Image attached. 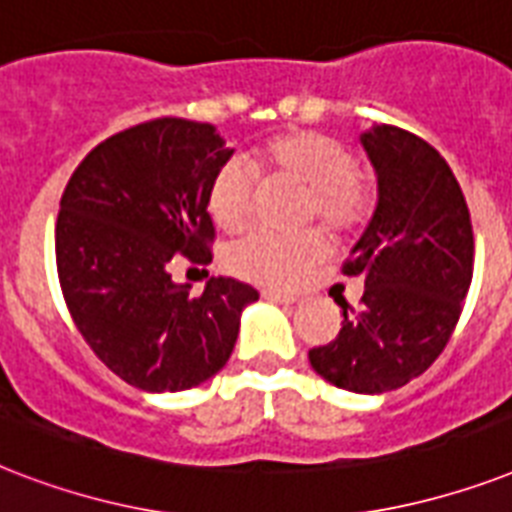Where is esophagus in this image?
I'll list each match as a JSON object with an SVG mask.
<instances>
[{
    "instance_id": "1",
    "label": "esophagus",
    "mask_w": 512,
    "mask_h": 512,
    "mask_svg": "<svg viewBox=\"0 0 512 512\" xmlns=\"http://www.w3.org/2000/svg\"><path fill=\"white\" fill-rule=\"evenodd\" d=\"M263 300H271V303L279 305H295L297 297L287 295V292H273V289H263Z\"/></svg>"
}]
</instances>
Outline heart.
<instances>
[{
    "mask_svg": "<svg viewBox=\"0 0 512 512\" xmlns=\"http://www.w3.org/2000/svg\"><path fill=\"white\" fill-rule=\"evenodd\" d=\"M249 162L268 177H284L305 188V220H319L329 231L350 233L372 212V188L356 170V156L340 138L319 130H284L263 140ZM207 212L225 233L241 231L255 212V191L244 167L223 164L207 191ZM327 255L319 231L276 236L255 231L236 241L225 265L233 276L263 287H289Z\"/></svg>",
    "mask_w": 512,
    "mask_h": 512,
    "instance_id": "heart-1",
    "label": "heart"
}]
</instances>
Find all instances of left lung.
I'll use <instances>...</instances> for the list:
<instances>
[{
	"label": "left lung",
	"mask_w": 512,
	"mask_h": 512,
	"mask_svg": "<svg viewBox=\"0 0 512 512\" xmlns=\"http://www.w3.org/2000/svg\"><path fill=\"white\" fill-rule=\"evenodd\" d=\"M361 146L377 175V207L342 265L364 279L361 308L348 316L342 303L340 335L308 358L337 388L385 393L420 377L452 337L473 279V225L457 177L430 143L377 124Z\"/></svg>",
	"instance_id": "8db88e82"
}]
</instances>
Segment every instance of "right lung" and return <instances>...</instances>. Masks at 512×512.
Masks as SVG:
<instances>
[{"instance_id":"obj_1","label":"right lung","mask_w":512,"mask_h":512,"mask_svg":"<svg viewBox=\"0 0 512 512\" xmlns=\"http://www.w3.org/2000/svg\"><path fill=\"white\" fill-rule=\"evenodd\" d=\"M233 156L212 124L154 119L95 146L68 180L55 225L58 279L95 356L148 393L196 388L231 358L257 289L175 284L177 260L207 265V191Z\"/></svg>"}]
</instances>
